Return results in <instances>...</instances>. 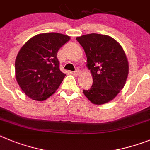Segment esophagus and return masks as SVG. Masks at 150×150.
I'll use <instances>...</instances> for the list:
<instances>
[{
    "label": "esophagus",
    "instance_id": "obj_1",
    "mask_svg": "<svg viewBox=\"0 0 150 150\" xmlns=\"http://www.w3.org/2000/svg\"><path fill=\"white\" fill-rule=\"evenodd\" d=\"M81 74V71L79 69L75 70V72H74V75H79Z\"/></svg>",
    "mask_w": 150,
    "mask_h": 150
}]
</instances>
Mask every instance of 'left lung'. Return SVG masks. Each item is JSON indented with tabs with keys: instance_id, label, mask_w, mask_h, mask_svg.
I'll list each match as a JSON object with an SVG mask.
<instances>
[{
	"instance_id": "left-lung-1",
	"label": "left lung",
	"mask_w": 150,
	"mask_h": 150,
	"mask_svg": "<svg viewBox=\"0 0 150 150\" xmlns=\"http://www.w3.org/2000/svg\"><path fill=\"white\" fill-rule=\"evenodd\" d=\"M87 56V67L93 77L90 90H83L93 104L110 102L124 87L129 75V62L120 44L108 35L90 33L78 36Z\"/></svg>"
}]
</instances>
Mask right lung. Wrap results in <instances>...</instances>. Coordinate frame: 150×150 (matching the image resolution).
Returning <instances> with one entry per match:
<instances>
[{
    "mask_svg": "<svg viewBox=\"0 0 150 150\" xmlns=\"http://www.w3.org/2000/svg\"><path fill=\"white\" fill-rule=\"evenodd\" d=\"M69 40L61 33H40L21 47L15 62L16 78L29 98L44 101L60 87L66 74L59 69L57 54Z\"/></svg>",
    "mask_w": 150,
    "mask_h": 150,
    "instance_id": "right-lung-1",
    "label": "right lung"
}]
</instances>
